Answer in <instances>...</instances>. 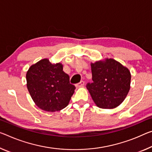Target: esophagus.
<instances>
[{
    "label": "esophagus",
    "mask_w": 152,
    "mask_h": 152,
    "mask_svg": "<svg viewBox=\"0 0 152 152\" xmlns=\"http://www.w3.org/2000/svg\"><path fill=\"white\" fill-rule=\"evenodd\" d=\"M84 85H85V82L82 80V81L80 82V83L77 84L76 86H77V87H81V86H83Z\"/></svg>",
    "instance_id": "1"
}]
</instances>
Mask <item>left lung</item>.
<instances>
[{
	"instance_id": "8db88e82",
	"label": "left lung",
	"mask_w": 152,
	"mask_h": 152,
	"mask_svg": "<svg viewBox=\"0 0 152 152\" xmlns=\"http://www.w3.org/2000/svg\"><path fill=\"white\" fill-rule=\"evenodd\" d=\"M93 83L86 85L94 103L103 109H113L124 102L131 87L129 69L112 58L91 63Z\"/></svg>"
}]
</instances>
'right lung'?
<instances>
[{
    "label": "right lung",
    "mask_w": 152,
    "mask_h": 152,
    "mask_svg": "<svg viewBox=\"0 0 152 152\" xmlns=\"http://www.w3.org/2000/svg\"><path fill=\"white\" fill-rule=\"evenodd\" d=\"M26 81L28 90L35 104L49 112L66 107L76 88L69 83V77L63 71L62 64H51L47 58L29 67Z\"/></svg>",
    "instance_id": "1"
}]
</instances>
